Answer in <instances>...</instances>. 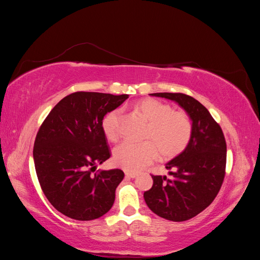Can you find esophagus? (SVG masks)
<instances>
[{
  "mask_svg": "<svg viewBox=\"0 0 260 260\" xmlns=\"http://www.w3.org/2000/svg\"><path fill=\"white\" fill-rule=\"evenodd\" d=\"M137 174H135V172H129V171H127L125 172V177L127 178H131V179H133V178H137Z\"/></svg>",
  "mask_w": 260,
  "mask_h": 260,
  "instance_id": "34e87169",
  "label": "esophagus"
}]
</instances>
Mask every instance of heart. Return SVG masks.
I'll return each instance as SVG.
<instances>
[{
	"instance_id": "1",
	"label": "heart",
	"mask_w": 260,
	"mask_h": 260,
	"mask_svg": "<svg viewBox=\"0 0 260 260\" xmlns=\"http://www.w3.org/2000/svg\"><path fill=\"white\" fill-rule=\"evenodd\" d=\"M135 108L148 120L145 132L147 141L141 143L124 141L114 149L116 166L127 171H138L154 161L158 153L164 158H172L182 153L193 133L190 116L184 111H172V107L156 99H142ZM121 112L115 109L103 119V131L109 141L119 137Z\"/></svg>"
}]
</instances>
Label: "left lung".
I'll use <instances>...</instances> for the list:
<instances>
[{
    "label": "left lung",
    "mask_w": 260,
    "mask_h": 260,
    "mask_svg": "<svg viewBox=\"0 0 260 260\" xmlns=\"http://www.w3.org/2000/svg\"><path fill=\"white\" fill-rule=\"evenodd\" d=\"M175 101L190 116L193 133L184 151L167 162L166 176H152L153 186L144 200L157 216L185 221L199 215L215 200L225 175L226 143L223 132L207 108L183 93H153Z\"/></svg>",
    "instance_id": "1"
}]
</instances>
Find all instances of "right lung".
<instances>
[{
	"mask_svg": "<svg viewBox=\"0 0 260 260\" xmlns=\"http://www.w3.org/2000/svg\"><path fill=\"white\" fill-rule=\"evenodd\" d=\"M128 98L75 92L60 100L42 122L34 146L36 172L46 199L62 215L85 221L112 208L123 171H94L112 155L102 127L104 116Z\"/></svg>",
	"mask_w": 260,
	"mask_h": 260,
	"instance_id": "right-lung-1",
	"label": "right lung"
}]
</instances>
